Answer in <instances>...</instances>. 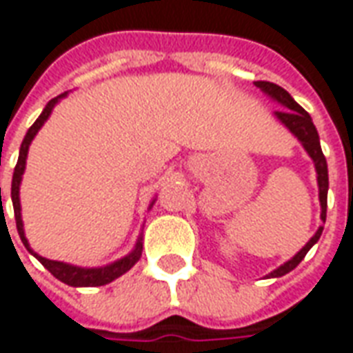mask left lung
Here are the masks:
<instances>
[{"instance_id": "left-lung-1", "label": "left lung", "mask_w": 353, "mask_h": 353, "mask_svg": "<svg viewBox=\"0 0 353 353\" xmlns=\"http://www.w3.org/2000/svg\"><path fill=\"white\" fill-rule=\"evenodd\" d=\"M256 88L260 90L270 97L271 101L279 103L283 110H277L275 112V118L279 120L281 124L287 128L290 134L296 137L298 141L302 143L304 151L310 154V159L314 160L315 174H317V187H319V202H321V221L325 223L327 219V191H329V170H327V160H325V154L321 151V143H319V134L315 130L314 122H312V117L305 112L304 108L298 105L296 101L290 97V93L287 90H283L281 85L271 82H254ZM323 233V225H319V229L315 231V235L305 243L300 250H298L288 262H285L283 265H279L277 270H273L270 275H265L268 279H273V277H283L287 275L288 271H292L296 268L298 263L304 260V256L310 252V248L319 241V236Z\"/></svg>"}]
</instances>
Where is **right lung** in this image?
Masks as SVG:
<instances>
[{
  "label": "right lung",
  "mask_w": 353,
  "mask_h": 353,
  "mask_svg": "<svg viewBox=\"0 0 353 353\" xmlns=\"http://www.w3.org/2000/svg\"><path fill=\"white\" fill-rule=\"evenodd\" d=\"M68 93H63V95H59L55 99H51L46 105V108L41 110V114L38 117V120L30 125V130L26 132L24 135V139H22L21 145V151H19V160H17V166H14L13 172V183H11V201H13V210H14V219H17V231H19V235H21L22 245L26 246V250L34 256V258H38L41 265L46 268V270L51 273V275H55L57 279L66 283L68 287H103V285H108V283H112L114 279H118L120 275H124L125 271H130L134 268L135 263L139 262V258H141L143 252V236H137V243H135L134 250L130 254H125L124 258H120L117 262H110L107 265H101V268H80V265H72V263H65V262H57V260H48V258H43V256H39L38 252H34L30 248V243H28V239L24 235V223H22V214H21V181H22V174H24V170H26V159H28V149H30L32 141H34V137L38 135V132L41 130V125L48 122V118L51 117V112H53V108L61 99H65ZM0 201H1V187H0ZM157 201V199H154ZM154 201L151 202L154 204Z\"/></svg>",
  "instance_id": "right-lung-1"
}]
</instances>
